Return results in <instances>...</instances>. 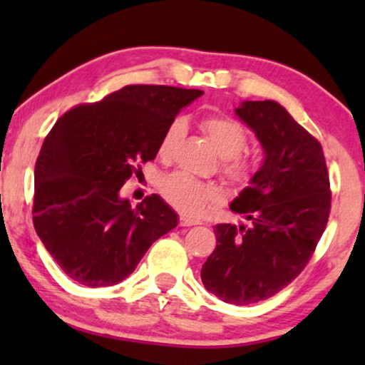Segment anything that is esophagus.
<instances>
[{"label": "esophagus", "instance_id": "1", "mask_svg": "<svg viewBox=\"0 0 365 365\" xmlns=\"http://www.w3.org/2000/svg\"><path fill=\"white\" fill-rule=\"evenodd\" d=\"M195 225H199V221L188 220V217H185V216L180 217V226H195Z\"/></svg>", "mask_w": 365, "mask_h": 365}]
</instances>
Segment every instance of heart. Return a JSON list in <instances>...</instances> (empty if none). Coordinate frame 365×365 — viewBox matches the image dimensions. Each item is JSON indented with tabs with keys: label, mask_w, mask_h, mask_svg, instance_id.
I'll use <instances>...</instances> for the list:
<instances>
[{
	"label": "heart",
	"mask_w": 365,
	"mask_h": 365,
	"mask_svg": "<svg viewBox=\"0 0 365 365\" xmlns=\"http://www.w3.org/2000/svg\"><path fill=\"white\" fill-rule=\"evenodd\" d=\"M200 128L211 140L212 148L221 156V171L232 183L242 185L252 177V165L245 158L240 156L242 149L245 148V132L237 121L226 118V116H207L200 121ZM183 121L175 120L166 128L159 140L158 154L159 158L168 159L173 153L178 137L182 135ZM159 190L166 202H170L177 211L190 217L204 216L215 204L220 200V188L212 183L200 182L192 178L190 175L175 171L166 175L159 183Z\"/></svg>",
	"instance_id": "heart-1"
}]
</instances>
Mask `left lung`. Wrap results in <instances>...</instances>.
Returning <instances> with one entry per match:
<instances>
[{
    "label": "left lung",
    "instance_id": "8db88e82",
    "mask_svg": "<svg viewBox=\"0 0 365 365\" xmlns=\"http://www.w3.org/2000/svg\"><path fill=\"white\" fill-rule=\"evenodd\" d=\"M235 115L262 145L264 161L230 204L247 225L215 226L216 249L200 269L226 304L249 305L290 284L328 223L329 177L321 144L276 101H242Z\"/></svg>",
    "mask_w": 365,
    "mask_h": 365
}]
</instances>
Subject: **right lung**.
<instances>
[{
	"label": "right lung",
	"instance_id": "1",
	"mask_svg": "<svg viewBox=\"0 0 365 365\" xmlns=\"http://www.w3.org/2000/svg\"><path fill=\"white\" fill-rule=\"evenodd\" d=\"M202 91L127 86L66 111L44 139L34 170V228L63 273L111 287L133 273L158 238L178 225L159 195L132 207L120 194L153 161L175 116Z\"/></svg>",
	"mask_w": 365,
	"mask_h": 365
}]
</instances>
